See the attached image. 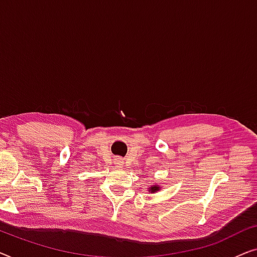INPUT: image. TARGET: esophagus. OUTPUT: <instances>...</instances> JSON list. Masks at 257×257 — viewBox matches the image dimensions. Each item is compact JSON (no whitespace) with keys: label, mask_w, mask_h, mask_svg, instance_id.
I'll return each instance as SVG.
<instances>
[{"label":"esophagus","mask_w":257,"mask_h":257,"mask_svg":"<svg viewBox=\"0 0 257 257\" xmlns=\"http://www.w3.org/2000/svg\"><path fill=\"white\" fill-rule=\"evenodd\" d=\"M114 164L117 165V166H122L124 161H122L121 158H117V159H114Z\"/></svg>","instance_id":"34e87169"}]
</instances>
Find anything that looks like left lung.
I'll return each mask as SVG.
<instances>
[{"instance_id": "1", "label": "left lung", "mask_w": 257, "mask_h": 257, "mask_svg": "<svg viewBox=\"0 0 257 257\" xmlns=\"http://www.w3.org/2000/svg\"><path fill=\"white\" fill-rule=\"evenodd\" d=\"M147 189H149V193H157V192L160 191V186L153 185V186H151V187L147 188Z\"/></svg>"}]
</instances>
